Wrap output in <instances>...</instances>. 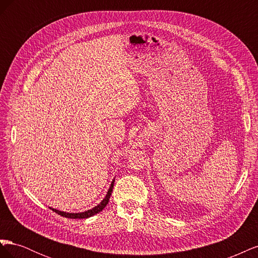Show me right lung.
<instances>
[{
	"label": "right lung",
	"mask_w": 258,
	"mask_h": 258,
	"mask_svg": "<svg viewBox=\"0 0 258 258\" xmlns=\"http://www.w3.org/2000/svg\"><path fill=\"white\" fill-rule=\"evenodd\" d=\"M114 182H115V178L112 181L111 185H110V188H108L106 195L104 199L100 202V204L98 206H96L95 208H92L90 210H87L85 211V212H80V213H69V212H64V211H59L57 209H53V208H50V210H52L53 212L58 213L59 215L63 216V217H68V218H88V217H91L93 215H96L97 213L101 212L102 211L106 205L108 204V201H110V198H111V195H112V191H113V187H114Z\"/></svg>",
	"instance_id": "obj_1"
}]
</instances>
